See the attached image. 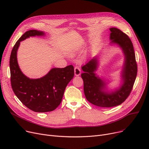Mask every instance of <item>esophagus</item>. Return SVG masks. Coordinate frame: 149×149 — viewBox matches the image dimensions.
I'll return each instance as SVG.
<instances>
[{
	"mask_svg": "<svg viewBox=\"0 0 149 149\" xmlns=\"http://www.w3.org/2000/svg\"><path fill=\"white\" fill-rule=\"evenodd\" d=\"M74 74L75 75L79 76L81 74V69L79 66H75L74 68Z\"/></svg>",
	"mask_w": 149,
	"mask_h": 149,
	"instance_id": "34e87169",
	"label": "esophagus"
}]
</instances>
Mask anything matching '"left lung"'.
I'll return each instance as SVG.
<instances>
[{
  "instance_id": "1",
  "label": "left lung",
  "mask_w": 149,
  "mask_h": 149,
  "mask_svg": "<svg viewBox=\"0 0 149 149\" xmlns=\"http://www.w3.org/2000/svg\"><path fill=\"white\" fill-rule=\"evenodd\" d=\"M110 30L111 42L119 45L125 56L121 87L111 93L103 91L106 84L94 74L97 66L96 58L91 60L81 67L84 71L81 78L84 82L85 97L91 103L101 107L118 106L127 98L134 86L138 70L134 46L129 36L118 28H111Z\"/></svg>"
}]
</instances>
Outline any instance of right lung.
I'll return each mask as SVG.
<instances>
[{"mask_svg":"<svg viewBox=\"0 0 149 149\" xmlns=\"http://www.w3.org/2000/svg\"><path fill=\"white\" fill-rule=\"evenodd\" d=\"M42 35H44L43 32L34 29L26 31L14 45L10 59L13 92L23 104L36 112L55 110L60 105L66 86L74 75L72 65L53 68L48 74L38 79H30L22 72L17 60L20 42L30 36Z\"/></svg>","mask_w":149,"mask_h":149,"instance_id":"1","label":"right lung"}]
</instances>
